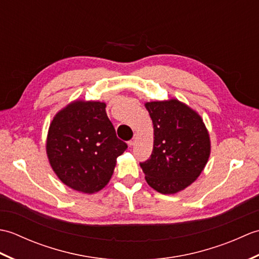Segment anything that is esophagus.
<instances>
[{
    "label": "esophagus",
    "mask_w": 259,
    "mask_h": 259,
    "mask_svg": "<svg viewBox=\"0 0 259 259\" xmlns=\"http://www.w3.org/2000/svg\"><path fill=\"white\" fill-rule=\"evenodd\" d=\"M137 139H138V137H137V136H135L134 137V138L133 139H131L129 142H128V144H129V146L131 147V146H135V144H136V142H137Z\"/></svg>",
    "instance_id": "obj_1"
}]
</instances>
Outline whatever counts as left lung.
I'll return each instance as SVG.
<instances>
[{
	"label": "left lung",
	"instance_id": "1",
	"mask_svg": "<svg viewBox=\"0 0 259 259\" xmlns=\"http://www.w3.org/2000/svg\"><path fill=\"white\" fill-rule=\"evenodd\" d=\"M153 123V149L140 162L148 185L163 195L194 183L210 153L209 135L199 114L178 100L146 103Z\"/></svg>",
	"mask_w": 259,
	"mask_h": 259
}]
</instances>
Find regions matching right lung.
Wrapping results in <instances>:
<instances>
[{
    "instance_id": "add662e5",
    "label": "right lung",
    "mask_w": 259,
    "mask_h": 259,
    "mask_svg": "<svg viewBox=\"0 0 259 259\" xmlns=\"http://www.w3.org/2000/svg\"><path fill=\"white\" fill-rule=\"evenodd\" d=\"M128 148L106 112V103L75 101L61 110L49 129L47 153L63 184L92 194L106 186L115 159Z\"/></svg>"
}]
</instances>
